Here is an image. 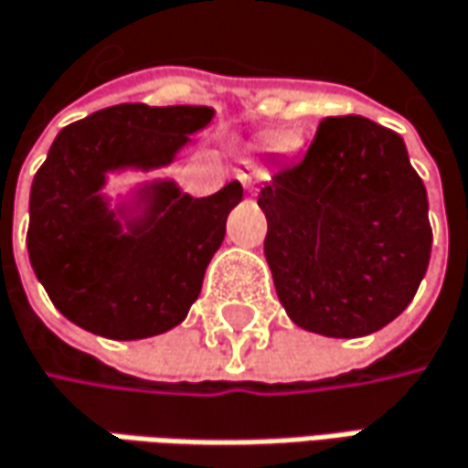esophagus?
I'll list each match as a JSON object with an SVG mask.
<instances>
[{"label": "esophagus", "instance_id": "esophagus-1", "mask_svg": "<svg viewBox=\"0 0 468 468\" xmlns=\"http://www.w3.org/2000/svg\"><path fill=\"white\" fill-rule=\"evenodd\" d=\"M235 177L240 179V185H243L249 193H254L261 179H267V172H264L261 166H257V164L246 161V169H238V175H235Z\"/></svg>", "mask_w": 468, "mask_h": 468}]
</instances>
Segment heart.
<instances>
[{"instance_id": "b5f03b06", "label": "heart", "mask_w": 468, "mask_h": 468, "mask_svg": "<svg viewBox=\"0 0 468 468\" xmlns=\"http://www.w3.org/2000/svg\"><path fill=\"white\" fill-rule=\"evenodd\" d=\"M272 145H275V148H291V145H293V137H291V134H278Z\"/></svg>"}]
</instances>
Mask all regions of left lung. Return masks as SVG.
I'll list each match as a JSON object with an SVG mask.
<instances>
[{
	"label": "left lung",
	"instance_id": "1",
	"mask_svg": "<svg viewBox=\"0 0 468 468\" xmlns=\"http://www.w3.org/2000/svg\"><path fill=\"white\" fill-rule=\"evenodd\" d=\"M264 257L304 331L366 336L410 304L429 267L426 187L398 132L363 116L323 119L307 153L260 190Z\"/></svg>",
	"mask_w": 468,
	"mask_h": 468
}]
</instances>
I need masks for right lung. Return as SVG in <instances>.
<instances>
[{
  "instance_id": "1",
  "label": "right lung",
  "mask_w": 468,
  "mask_h": 468,
  "mask_svg": "<svg viewBox=\"0 0 468 468\" xmlns=\"http://www.w3.org/2000/svg\"><path fill=\"white\" fill-rule=\"evenodd\" d=\"M207 105L122 102L69 124L39 166L28 201V257L52 304L105 339H148L179 325L222 246L238 182L190 198L175 182L145 190V214L122 222L100 187L113 169H155L211 122Z\"/></svg>"
}]
</instances>
